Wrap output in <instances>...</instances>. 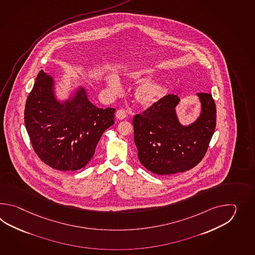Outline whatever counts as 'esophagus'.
Returning <instances> with one entry per match:
<instances>
[{
  "mask_svg": "<svg viewBox=\"0 0 255 255\" xmlns=\"http://www.w3.org/2000/svg\"><path fill=\"white\" fill-rule=\"evenodd\" d=\"M116 117H117V119H119V120H125L126 117H127V113H126L125 110L119 109V110H117V112H116Z\"/></svg>",
  "mask_w": 255,
  "mask_h": 255,
  "instance_id": "1",
  "label": "esophagus"
}]
</instances>
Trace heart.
I'll return each mask as SVG.
<instances>
[{
	"mask_svg": "<svg viewBox=\"0 0 255 255\" xmlns=\"http://www.w3.org/2000/svg\"><path fill=\"white\" fill-rule=\"evenodd\" d=\"M151 75L149 70L137 71L132 74V78L136 81H144ZM109 87L116 92L121 89L120 80L117 76H110L108 79ZM165 93V87L161 83L157 81H149L143 83L136 88L135 99L137 103L144 108H149L159 101Z\"/></svg>",
	"mask_w": 255,
	"mask_h": 255,
	"instance_id": "heart-1",
	"label": "heart"
}]
</instances>
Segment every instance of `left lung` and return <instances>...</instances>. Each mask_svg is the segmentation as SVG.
Segmentation results:
<instances>
[{"mask_svg": "<svg viewBox=\"0 0 255 255\" xmlns=\"http://www.w3.org/2000/svg\"><path fill=\"white\" fill-rule=\"evenodd\" d=\"M201 113L190 126L179 122L175 108L179 98L167 95L133 119L137 156L145 168L157 175L184 172L205 156L216 127V105L212 94L199 93Z\"/></svg>", "mask_w": 255, "mask_h": 255, "instance_id": "left-lung-1", "label": "left lung"}]
</instances>
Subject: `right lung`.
Listing matches in <instances>:
<instances>
[{
    "mask_svg": "<svg viewBox=\"0 0 255 255\" xmlns=\"http://www.w3.org/2000/svg\"><path fill=\"white\" fill-rule=\"evenodd\" d=\"M53 87V78L40 71L26 100L24 124L43 162L54 169L75 171L92 158L105 130L114 124L116 109L97 108L84 88L60 103Z\"/></svg>",
    "mask_w": 255,
    "mask_h": 255,
    "instance_id": "right-lung-1",
    "label": "right lung"
}]
</instances>
